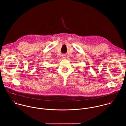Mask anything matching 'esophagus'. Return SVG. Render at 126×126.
<instances>
[{"instance_id": "esophagus-1", "label": "esophagus", "mask_w": 126, "mask_h": 126, "mask_svg": "<svg viewBox=\"0 0 126 126\" xmlns=\"http://www.w3.org/2000/svg\"><path fill=\"white\" fill-rule=\"evenodd\" d=\"M62 58L64 59H65L66 58V56L65 55H62Z\"/></svg>"}]
</instances>
